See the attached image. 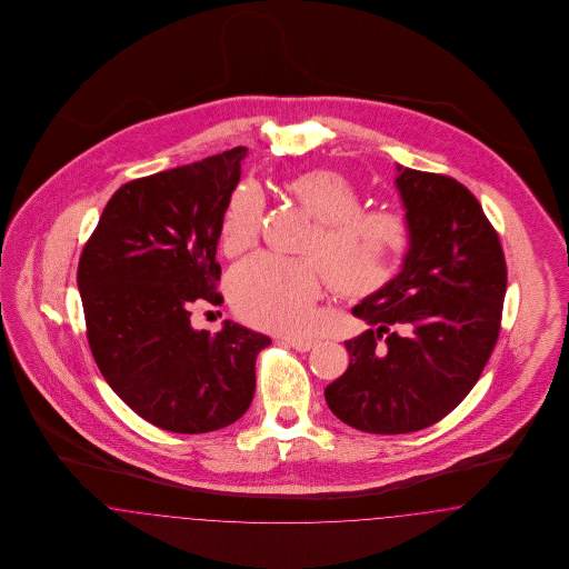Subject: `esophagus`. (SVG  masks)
Masks as SVG:
<instances>
[{
	"label": "esophagus",
	"instance_id": "obj_1",
	"mask_svg": "<svg viewBox=\"0 0 569 569\" xmlns=\"http://www.w3.org/2000/svg\"><path fill=\"white\" fill-rule=\"evenodd\" d=\"M288 346H292L298 352H309L316 346V339H297V337H286L283 339Z\"/></svg>",
	"mask_w": 569,
	"mask_h": 569
}]
</instances>
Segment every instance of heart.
<instances>
[{
    "label": "heart",
    "mask_w": 569,
    "mask_h": 569,
    "mask_svg": "<svg viewBox=\"0 0 569 569\" xmlns=\"http://www.w3.org/2000/svg\"><path fill=\"white\" fill-rule=\"evenodd\" d=\"M283 190L316 219L300 247L307 258L251 256L230 272L228 295L247 322L297 335L311 326L325 274L341 297L365 298L381 290L411 247V228L399 213L362 209V193L337 170L298 172L283 181ZM262 219V191L253 183L239 186L219 223L221 249L239 256L253 247Z\"/></svg>",
    "instance_id": "b5f03b06"
}]
</instances>
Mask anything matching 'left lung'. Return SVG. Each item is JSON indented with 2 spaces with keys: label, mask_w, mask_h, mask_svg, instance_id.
Returning a JSON list of instances; mask_svg holds the SVG:
<instances>
[{
  "label": "left lung",
  "mask_w": 569,
  "mask_h": 569,
  "mask_svg": "<svg viewBox=\"0 0 569 569\" xmlns=\"http://www.w3.org/2000/svg\"><path fill=\"white\" fill-rule=\"evenodd\" d=\"M411 247L403 271L353 307L373 326L346 341L325 390L358 431L411 433L448 416L482 376L501 330L508 267L478 198L452 177L397 166Z\"/></svg>",
  "instance_id": "8db88e82"
}]
</instances>
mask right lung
<instances>
[{"label": "right lung", "mask_w": 569, "mask_h": 569, "mask_svg": "<svg viewBox=\"0 0 569 569\" xmlns=\"http://www.w3.org/2000/svg\"><path fill=\"white\" fill-rule=\"evenodd\" d=\"M247 147L140 177L112 193L79 260L87 341L100 373L140 418L170 433L237 422L269 337L226 322L193 330L191 305H219V223Z\"/></svg>", "instance_id": "right-lung-1"}]
</instances>
